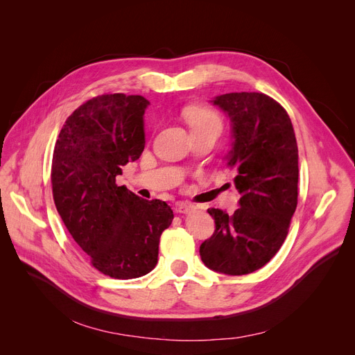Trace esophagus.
<instances>
[{
  "mask_svg": "<svg viewBox=\"0 0 355 355\" xmlns=\"http://www.w3.org/2000/svg\"><path fill=\"white\" fill-rule=\"evenodd\" d=\"M194 209V205L190 202H178L175 205V212H180V214H187V212H191Z\"/></svg>",
  "mask_w": 355,
  "mask_h": 355,
  "instance_id": "esophagus-1",
  "label": "esophagus"
}]
</instances>
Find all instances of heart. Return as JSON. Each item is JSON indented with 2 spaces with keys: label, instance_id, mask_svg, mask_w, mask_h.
Listing matches in <instances>:
<instances>
[{
  "label": "heart",
  "instance_id": "heart-1",
  "mask_svg": "<svg viewBox=\"0 0 355 355\" xmlns=\"http://www.w3.org/2000/svg\"><path fill=\"white\" fill-rule=\"evenodd\" d=\"M182 118L191 134L216 132L220 135L223 131V121L218 114L205 107H187L182 111Z\"/></svg>",
  "mask_w": 355,
  "mask_h": 355
}]
</instances>
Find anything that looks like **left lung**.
<instances>
[{"instance_id": "1", "label": "left lung", "mask_w": 355, "mask_h": 355, "mask_svg": "<svg viewBox=\"0 0 355 355\" xmlns=\"http://www.w3.org/2000/svg\"><path fill=\"white\" fill-rule=\"evenodd\" d=\"M231 121L227 165L237 171L240 208H208L216 231L200 247L212 271L244 275L264 267L284 243L298 198V148L287 111L261 92L211 100Z\"/></svg>"}]
</instances>
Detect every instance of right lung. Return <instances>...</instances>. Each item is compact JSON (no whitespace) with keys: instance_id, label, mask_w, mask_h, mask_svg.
Returning <instances> with one entry per match:
<instances>
[{"instance_id":"obj_1","label":"right lung","mask_w":355,"mask_h":355,"mask_svg":"<svg viewBox=\"0 0 355 355\" xmlns=\"http://www.w3.org/2000/svg\"><path fill=\"white\" fill-rule=\"evenodd\" d=\"M141 96L104 94L71 114L53 155L51 182L58 214L91 264L118 279L148 274L158 261L159 237L173 223L171 207L118 187L121 167L146 146Z\"/></svg>"}]
</instances>
